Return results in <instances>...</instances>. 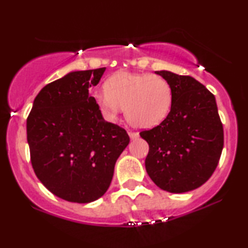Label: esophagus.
Masks as SVG:
<instances>
[{
  "label": "esophagus",
  "instance_id": "obj_1",
  "mask_svg": "<svg viewBox=\"0 0 248 248\" xmlns=\"http://www.w3.org/2000/svg\"><path fill=\"white\" fill-rule=\"evenodd\" d=\"M128 135H130V138L132 140H134V139H138L139 138V133L138 132H128Z\"/></svg>",
  "mask_w": 248,
  "mask_h": 248
}]
</instances>
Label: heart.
Returning a JSON list of instances; mask_svg holds the SVG:
<instances>
[{"label":"heart","instance_id":"1","mask_svg":"<svg viewBox=\"0 0 248 248\" xmlns=\"http://www.w3.org/2000/svg\"><path fill=\"white\" fill-rule=\"evenodd\" d=\"M106 91L93 94L99 111L107 122L117 121L124 107L132 125L141 128L157 126L168 116L172 90L165 78L149 73L120 72L105 83Z\"/></svg>","mask_w":248,"mask_h":248}]
</instances>
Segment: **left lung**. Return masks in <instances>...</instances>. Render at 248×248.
<instances>
[{
    "mask_svg": "<svg viewBox=\"0 0 248 248\" xmlns=\"http://www.w3.org/2000/svg\"><path fill=\"white\" fill-rule=\"evenodd\" d=\"M172 90V105L160 124L140 135L149 144L148 175L158 187L185 193L211 177L223 148V127L216 98L198 80L155 71Z\"/></svg>",
    "mask_w": 248,
    "mask_h": 248,
    "instance_id": "obj_1",
    "label": "left lung"
}]
</instances>
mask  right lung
<instances>
[{"instance_id":"1","label":"right lung","mask_w":248,"mask_h":248,"mask_svg":"<svg viewBox=\"0 0 248 248\" xmlns=\"http://www.w3.org/2000/svg\"><path fill=\"white\" fill-rule=\"evenodd\" d=\"M105 70L74 71L46 84L27 118L33 171L48 191L69 202L101 198L130 142L123 127L104 120L89 94Z\"/></svg>"}]
</instances>
